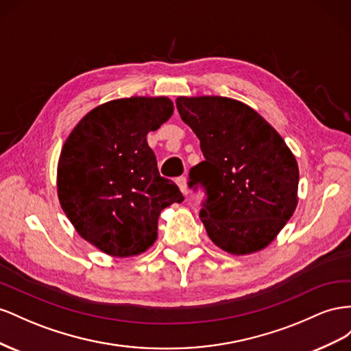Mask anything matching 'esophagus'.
<instances>
[{"label": "esophagus", "mask_w": 351, "mask_h": 351, "mask_svg": "<svg viewBox=\"0 0 351 351\" xmlns=\"http://www.w3.org/2000/svg\"><path fill=\"white\" fill-rule=\"evenodd\" d=\"M176 184H178L179 189H181V191H182V194L186 195V194H188V189H186V178H185V176L176 178Z\"/></svg>", "instance_id": "34e87169"}]
</instances>
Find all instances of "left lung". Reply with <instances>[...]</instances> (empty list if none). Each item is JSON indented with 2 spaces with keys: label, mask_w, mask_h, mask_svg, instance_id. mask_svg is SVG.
<instances>
[{
  "label": "left lung",
  "mask_w": 351,
  "mask_h": 351,
  "mask_svg": "<svg viewBox=\"0 0 351 351\" xmlns=\"http://www.w3.org/2000/svg\"><path fill=\"white\" fill-rule=\"evenodd\" d=\"M176 107L204 156L189 170L188 186L204 191L199 217L210 239L231 254L265 248L295 210V157L262 116L237 99L179 97Z\"/></svg>",
  "instance_id": "8db88e82"
}]
</instances>
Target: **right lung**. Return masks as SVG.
Segmentation results:
<instances>
[{"label":"right lung","mask_w":351,"mask_h":351,"mask_svg":"<svg viewBox=\"0 0 351 351\" xmlns=\"http://www.w3.org/2000/svg\"><path fill=\"white\" fill-rule=\"evenodd\" d=\"M172 113L166 97L114 99L91 110L63 145L60 204L77 234L110 256L145 252L160 212L184 202L178 185L160 176L147 144V134Z\"/></svg>","instance_id":"right-lung-1"}]
</instances>
